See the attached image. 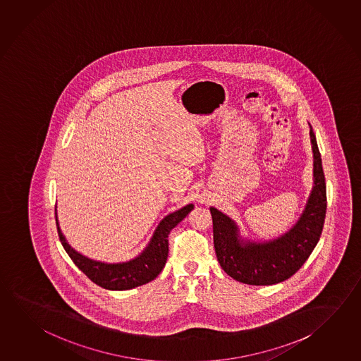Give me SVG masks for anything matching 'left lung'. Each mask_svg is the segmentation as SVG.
<instances>
[{
  "label": "left lung",
  "instance_id": "1",
  "mask_svg": "<svg viewBox=\"0 0 361 361\" xmlns=\"http://www.w3.org/2000/svg\"><path fill=\"white\" fill-rule=\"evenodd\" d=\"M310 134L314 186L303 214L288 233L269 243H245L238 238L233 221L219 210L210 208L216 259L221 269L240 283L272 285L284 281L303 266L319 240L327 209L326 180L312 128Z\"/></svg>",
  "mask_w": 361,
  "mask_h": 361
}]
</instances>
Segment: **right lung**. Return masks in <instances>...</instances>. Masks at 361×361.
<instances>
[{
	"label": "right lung",
	"instance_id": "right-lung-1",
	"mask_svg": "<svg viewBox=\"0 0 361 361\" xmlns=\"http://www.w3.org/2000/svg\"><path fill=\"white\" fill-rule=\"evenodd\" d=\"M194 205L189 204L178 212L167 215L159 223V227L153 234L152 240L143 253L137 259L124 264H104L94 259H87L77 253L66 242L63 234L58 224L57 209H56V223H57L58 235L63 245L66 252L68 253L75 265L94 281L95 284L109 290H128L140 285L152 281L159 276V272L165 267L169 256V234L173 228L183 221L186 215L192 210Z\"/></svg>",
	"mask_w": 361,
	"mask_h": 361
}]
</instances>
